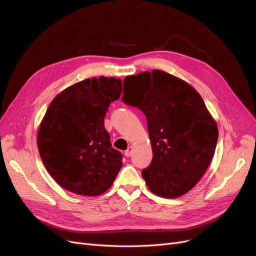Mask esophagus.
Returning a JSON list of instances; mask_svg holds the SVG:
<instances>
[{
    "mask_svg": "<svg viewBox=\"0 0 256 256\" xmlns=\"http://www.w3.org/2000/svg\"><path fill=\"white\" fill-rule=\"evenodd\" d=\"M132 153H133V146H128V150L124 152V154L126 157H130L132 155Z\"/></svg>",
    "mask_w": 256,
    "mask_h": 256,
    "instance_id": "esophagus-1",
    "label": "esophagus"
}]
</instances>
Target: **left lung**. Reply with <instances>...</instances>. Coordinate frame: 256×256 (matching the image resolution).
I'll list each match as a JSON object with an SVG mask.
<instances>
[{
    "mask_svg": "<svg viewBox=\"0 0 256 256\" xmlns=\"http://www.w3.org/2000/svg\"><path fill=\"white\" fill-rule=\"evenodd\" d=\"M122 100L144 112L153 159L142 170L150 191L164 198L188 193L209 168L217 124L197 90L186 81L153 70L124 78Z\"/></svg>",
    "mask_w": 256,
    "mask_h": 256,
    "instance_id": "8db88e82",
    "label": "left lung"
}]
</instances>
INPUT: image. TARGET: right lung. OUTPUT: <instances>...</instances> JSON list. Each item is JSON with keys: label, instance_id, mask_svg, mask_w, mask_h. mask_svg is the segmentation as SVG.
<instances>
[{"label": "right lung", "instance_id": "obj_1", "mask_svg": "<svg viewBox=\"0 0 256 256\" xmlns=\"http://www.w3.org/2000/svg\"><path fill=\"white\" fill-rule=\"evenodd\" d=\"M122 81L85 79L56 94L40 123L36 144L42 162L65 190L97 196L112 186L122 166L104 128L110 102L119 99Z\"/></svg>", "mask_w": 256, "mask_h": 256}]
</instances>
